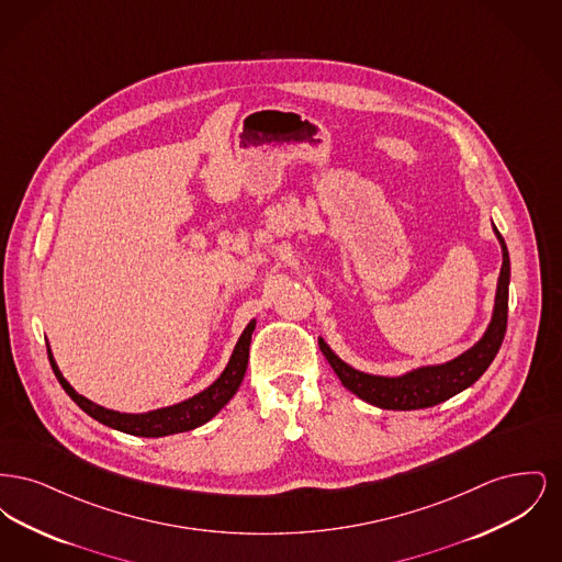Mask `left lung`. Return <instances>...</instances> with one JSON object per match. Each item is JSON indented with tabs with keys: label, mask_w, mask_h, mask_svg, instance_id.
<instances>
[{
	"label": "left lung",
	"mask_w": 562,
	"mask_h": 562,
	"mask_svg": "<svg viewBox=\"0 0 562 562\" xmlns=\"http://www.w3.org/2000/svg\"><path fill=\"white\" fill-rule=\"evenodd\" d=\"M493 229L502 244L504 263L499 271L493 318L481 341L474 348L457 356L451 362L436 364V367H422L402 376H376V374L360 373L351 369L330 351V348L324 344V339H321L322 353L326 356L328 364L333 367V371L351 394L379 408L415 411V408H428L434 404L449 401L454 394L463 392L465 387H470L474 381L481 379V374L488 369V364L502 348V341L506 337V326H508V246L502 238V234L497 232V227Z\"/></svg>",
	"instance_id": "obj_1"
}]
</instances>
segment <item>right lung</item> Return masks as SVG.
<instances>
[{
    "label": "right lung",
    "instance_id": "add662e5",
    "mask_svg": "<svg viewBox=\"0 0 562 562\" xmlns=\"http://www.w3.org/2000/svg\"><path fill=\"white\" fill-rule=\"evenodd\" d=\"M252 330H255V321L244 328L225 371L221 373V376L214 381L211 387H206L204 392H200L198 396H193L189 401L179 402V404H172V406H166V408H158V411H151V413H140V415L109 411V408H103V406L83 398L58 371L50 348H48V358H50V367H53L58 383L63 385V390L92 419L101 422L103 426H109V428L133 434V436L160 438V436H168V434L189 431V429L198 428V426L211 422L214 415L234 398V394L240 387L244 373H246V367H248V348H250Z\"/></svg>",
    "mask_w": 562,
    "mask_h": 562
}]
</instances>
